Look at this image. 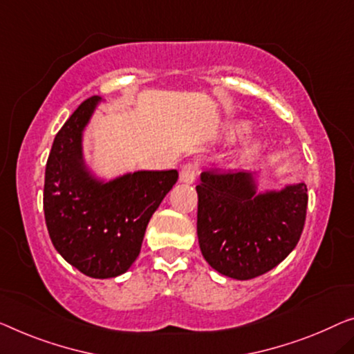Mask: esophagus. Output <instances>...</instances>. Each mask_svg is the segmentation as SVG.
<instances>
[{"mask_svg":"<svg viewBox=\"0 0 354 354\" xmlns=\"http://www.w3.org/2000/svg\"><path fill=\"white\" fill-rule=\"evenodd\" d=\"M197 173L198 167L195 165V163H186V165L181 168V171H179V181L184 184H192L195 181V178H197Z\"/></svg>","mask_w":354,"mask_h":354,"instance_id":"obj_1","label":"esophagus"}]
</instances>
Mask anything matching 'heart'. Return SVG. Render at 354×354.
<instances>
[{
  "instance_id": "1",
  "label": "heart",
  "mask_w": 354,
  "mask_h": 354,
  "mask_svg": "<svg viewBox=\"0 0 354 354\" xmlns=\"http://www.w3.org/2000/svg\"><path fill=\"white\" fill-rule=\"evenodd\" d=\"M245 130H246L245 124H234L227 129V136H229V138H235V136L243 133ZM257 147H259V141L254 140V138H250L243 143V152H246V154H251V152L257 151Z\"/></svg>"
}]
</instances>
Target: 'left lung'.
<instances>
[{
    "label": "left lung",
    "mask_w": 354,
    "mask_h": 354,
    "mask_svg": "<svg viewBox=\"0 0 354 354\" xmlns=\"http://www.w3.org/2000/svg\"><path fill=\"white\" fill-rule=\"evenodd\" d=\"M195 189L200 250L225 277L263 275L286 259L302 235L308 203L305 183L257 194L252 173L207 170Z\"/></svg>",
    "instance_id": "obj_1"
}]
</instances>
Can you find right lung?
I'll return each instance as SVG.
<instances>
[{"mask_svg":"<svg viewBox=\"0 0 354 354\" xmlns=\"http://www.w3.org/2000/svg\"><path fill=\"white\" fill-rule=\"evenodd\" d=\"M100 97L79 104L55 135L44 179V216L52 245L84 275L114 278L140 254L151 216L178 181L176 170L97 179L84 162L82 133Z\"/></svg>","mask_w":354,"mask_h":354,"instance_id":"obj_1","label":"right lung"}]
</instances>
